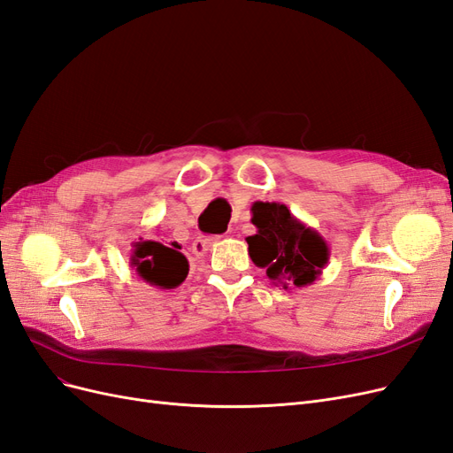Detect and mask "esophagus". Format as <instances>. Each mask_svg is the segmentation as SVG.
<instances>
[{
  "instance_id": "esophagus-1",
  "label": "esophagus",
  "mask_w": 453,
  "mask_h": 453,
  "mask_svg": "<svg viewBox=\"0 0 453 453\" xmlns=\"http://www.w3.org/2000/svg\"><path fill=\"white\" fill-rule=\"evenodd\" d=\"M219 240V236H213V238H198L195 243H193V253L196 257H203L205 253H208L211 250V245Z\"/></svg>"
}]
</instances>
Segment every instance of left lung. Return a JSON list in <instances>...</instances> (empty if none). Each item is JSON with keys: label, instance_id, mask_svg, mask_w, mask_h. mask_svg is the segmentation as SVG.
Listing matches in <instances>:
<instances>
[{"label": "left lung", "instance_id": "8db88e82", "mask_svg": "<svg viewBox=\"0 0 453 453\" xmlns=\"http://www.w3.org/2000/svg\"><path fill=\"white\" fill-rule=\"evenodd\" d=\"M251 213L257 234L245 238L250 257L258 268H266L273 285L300 289L321 276L331 250L318 230L300 221L280 202H255Z\"/></svg>", "mask_w": 453, "mask_h": 453}]
</instances>
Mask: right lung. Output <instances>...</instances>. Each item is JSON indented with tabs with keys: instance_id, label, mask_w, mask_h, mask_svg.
<instances>
[{
	"instance_id": "add662e5",
	"label": "right lung",
	"mask_w": 453,
	"mask_h": 453,
	"mask_svg": "<svg viewBox=\"0 0 453 453\" xmlns=\"http://www.w3.org/2000/svg\"><path fill=\"white\" fill-rule=\"evenodd\" d=\"M181 245L172 243V248L153 240H140L134 243L130 266L138 276L158 289H175L188 273V260L180 251Z\"/></svg>"
}]
</instances>
